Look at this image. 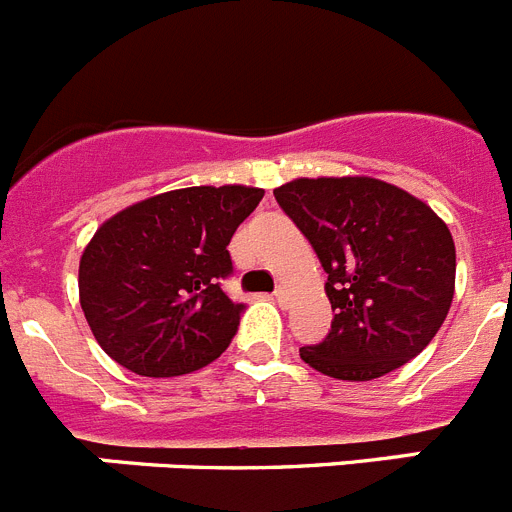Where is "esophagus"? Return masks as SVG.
Returning a JSON list of instances; mask_svg holds the SVG:
<instances>
[{"label":"esophagus","mask_w":512,"mask_h":512,"mask_svg":"<svg viewBox=\"0 0 512 512\" xmlns=\"http://www.w3.org/2000/svg\"><path fill=\"white\" fill-rule=\"evenodd\" d=\"M274 300H277L279 302V305H287V300H289V292H287V289H284V287H279L277 289V292H274Z\"/></svg>","instance_id":"esophagus-1"}]
</instances>
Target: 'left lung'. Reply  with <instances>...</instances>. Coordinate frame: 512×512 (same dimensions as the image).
I'll use <instances>...</instances> for the list:
<instances>
[{
  "label": "left lung",
  "instance_id": "left-lung-1",
  "mask_svg": "<svg viewBox=\"0 0 512 512\" xmlns=\"http://www.w3.org/2000/svg\"><path fill=\"white\" fill-rule=\"evenodd\" d=\"M274 197L328 274L333 323L323 341L300 348L302 361L369 382L415 359L454 300L456 248L441 217L369 176L295 179Z\"/></svg>",
  "mask_w": 512,
  "mask_h": 512
}]
</instances>
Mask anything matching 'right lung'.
<instances>
[{
    "instance_id": "right-lung-1",
    "label": "right lung",
    "mask_w": 512,
    "mask_h": 512,
    "mask_svg": "<svg viewBox=\"0 0 512 512\" xmlns=\"http://www.w3.org/2000/svg\"><path fill=\"white\" fill-rule=\"evenodd\" d=\"M261 197L187 187L110 217L79 264L81 310L104 354L140 377H179L223 354L246 310L223 289L228 243Z\"/></svg>"
}]
</instances>
